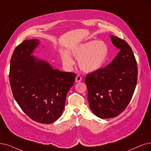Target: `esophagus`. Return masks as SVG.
Here are the masks:
<instances>
[{"label": "esophagus", "mask_w": 151, "mask_h": 151, "mask_svg": "<svg viewBox=\"0 0 151 151\" xmlns=\"http://www.w3.org/2000/svg\"><path fill=\"white\" fill-rule=\"evenodd\" d=\"M81 80H82V78L81 77V76H80V75H77V76H76V78H75V81H76V83L80 82V81H81Z\"/></svg>", "instance_id": "obj_1"}]
</instances>
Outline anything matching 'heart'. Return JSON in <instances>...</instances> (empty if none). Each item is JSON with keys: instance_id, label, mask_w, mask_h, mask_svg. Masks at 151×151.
Masks as SVG:
<instances>
[{"instance_id": "1", "label": "heart", "mask_w": 151, "mask_h": 151, "mask_svg": "<svg viewBox=\"0 0 151 151\" xmlns=\"http://www.w3.org/2000/svg\"><path fill=\"white\" fill-rule=\"evenodd\" d=\"M71 54L76 59L80 68L84 72L90 73L99 70L106 62L109 49L106 43L102 41H91L78 45L72 49ZM62 60L67 68H72L74 60L67 53L62 52Z\"/></svg>"}]
</instances>
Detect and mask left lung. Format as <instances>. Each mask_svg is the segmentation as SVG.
I'll return each mask as SVG.
<instances>
[{
	"instance_id": "1",
	"label": "left lung",
	"mask_w": 151,
	"mask_h": 151,
	"mask_svg": "<svg viewBox=\"0 0 151 151\" xmlns=\"http://www.w3.org/2000/svg\"><path fill=\"white\" fill-rule=\"evenodd\" d=\"M110 38L119 52L107 66L85 78L89 107L101 119H111L123 112L132 100L137 80V62L132 48L121 38Z\"/></svg>"
}]
</instances>
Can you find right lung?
Segmentation results:
<instances>
[{
  "instance_id": "right-lung-1",
  "label": "right lung",
  "mask_w": 151,
  "mask_h": 151,
  "mask_svg": "<svg viewBox=\"0 0 151 151\" xmlns=\"http://www.w3.org/2000/svg\"><path fill=\"white\" fill-rule=\"evenodd\" d=\"M38 39L26 40L14 51L9 80L13 95L22 110L36 122L50 124L59 118L76 74L53 69L31 55Z\"/></svg>"
}]
</instances>
